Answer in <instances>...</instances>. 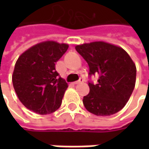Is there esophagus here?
Listing matches in <instances>:
<instances>
[{
  "label": "esophagus",
  "instance_id": "34e87169",
  "mask_svg": "<svg viewBox=\"0 0 149 149\" xmlns=\"http://www.w3.org/2000/svg\"><path fill=\"white\" fill-rule=\"evenodd\" d=\"M82 82H84V79H80L79 80H78V81H75V82H74V84H79L82 83Z\"/></svg>",
  "mask_w": 149,
  "mask_h": 149
}]
</instances>
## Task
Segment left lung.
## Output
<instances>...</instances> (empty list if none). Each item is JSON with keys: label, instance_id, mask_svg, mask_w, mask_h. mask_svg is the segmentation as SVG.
Returning a JSON list of instances; mask_svg holds the SVG:
<instances>
[{"label": "left lung", "instance_id": "obj_1", "mask_svg": "<svg viewBox=\"0 0 149 149\" xmlns=\"http://www.w3.org/2000/svg\"><path fill=\"white\" fill-rule=\"evenodd\" d=\"M88 63L89 74H99L98 83H89V93L84 105L97 116H109L121 110L129 101L136 82V65L121 47L104 41L75 46Z\"/></svg>", "mask_w": 149, "mask_h": 149}]
</instances>
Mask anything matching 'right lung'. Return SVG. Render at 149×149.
Segmentation results:
<instances>
[{"label":"right lung","instance_id":"obj_1","mask_svg":"<svg viewBox=\"0 0 149 149\" xmlns=\"http://www.w3.org/2000/svg\"><path fill=\"white\" fill-rule=\"evenodd\" d=\"M68 48V44L46 40L19 56L12 83L19 100L28 109L44 115L60 107L68 84L60 77L55 64Z\"/></svg>","mask_w":149,"mask_h":149}]
</instances>
